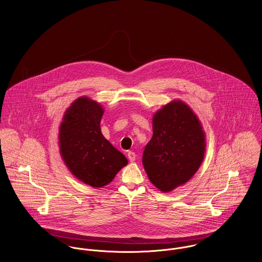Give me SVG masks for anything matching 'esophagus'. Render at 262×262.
<instances>
[{
    "instance_id": "obj_1",
    "label": "esophagus",
    "mask_w": 262,
    "mask_h": 262,
    "mask_svg": "<svg viewBox=\"0 0 262 262\" xmlns=\"http://www.w3.org/2000/svg\"><path fill=\"white\" fill-rule=\"evenodd\" d=\"M136 154L134 152V151H128L127 152V158H128V160L130 161V162H134L135 160H136Z\"/></svg>"
}]
</instances>
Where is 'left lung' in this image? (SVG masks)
I'll return each mask as SVG.
<instances>
[{
	"instance_id": "1",
	"label": "left lung",
	"mask_w": 262,
	"mask_h": 262,
	"mask_svg": "<svg viewBox=\"0 0 262 262\" xmlns=\"http://www.w3.org/2000/svg\"><path fill=\"white\" fill-rule=\"evenodd\" d=\"M205 135L198 117L181 100L152 117V137L143 154L149 181L162 192L187 183L202 164Z\"/></svg>"
}]
</instances>
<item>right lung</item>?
I'll list each match as a JSON object with an SVG mask.
<instances>
[{"label": "right lung", "instance_id": "1", "mask_svg": "<svg viewBox=\"0 0 262 262\" xmlns=\"http://www.w3.org/2000/svg\"><path fill=\"white\" fill-rule=\"evenodd\" d=\"M103 108L88 97L76 99L60 125L61 156L77 179L94 188L110 184L127 164L126 158L101 134Z\"/></svg>", "mask_w": 262, "mask_h": 262}]
</instances>
